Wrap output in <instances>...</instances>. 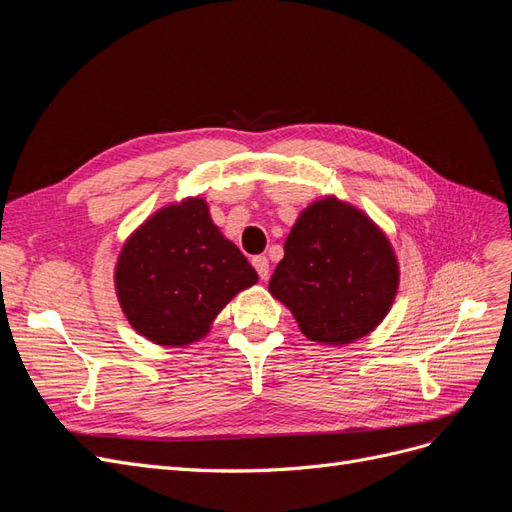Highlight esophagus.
Returning a JSON list of instances; mask_svg holds the SVG:
<instances>
[{
	"label": "esophagus",
	"instance_id": "esophagus-1",
	"mask_svg": "<svg viewBox=\"0 0 512 512\" xmlns=\"http://www.w3.org/2000/svg\"><path fill=\"white\" fill-rule=\"evenodd\" d=\"M252 265H254V269L258 271L260 280H267V277H269V260H267V256H256V258L252 260Z\"/></svg>",
	"mask_w": 512,
	"mask_h": 512
}]
</instances>
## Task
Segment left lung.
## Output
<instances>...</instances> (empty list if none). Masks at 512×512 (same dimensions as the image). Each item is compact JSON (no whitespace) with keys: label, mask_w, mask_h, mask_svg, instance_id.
Masks as SVG:
<instances>
[{"label":"left lung","mask_w":512,"mask_h":512,"mask_svg":"<svg viewBox=\"0 0 512 512\" xmlns=\"http://www.w3.org/2000/svg\"><path fill=\"white\" fill-rule=\"evenodd\" d=\"M399 267L384 232L333 196L309 205L284 243L269 292L312 342L350 344L389 314Z\"/></svg>","instance_id":"1"}]
</instances>
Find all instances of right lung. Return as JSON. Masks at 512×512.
Listing matches in <instances>:
<instances>
[{
	"mask_svg": "<svg viewBox=\"0 0 512 512\" xmlns=\"http://www.w3.org/2000/svg\"><path fill=\"white\" fill-rule=\"evenodd\" d=\"M256 282L254 267L213 224L203 198L153 213L123 245L115 269L123 314L160 346L205 337L224 305Z\"/></svg>",
	"mask_w": 512,
	"mask_h": 512,
	"instance_id": "add662e5",
	"label": "right lung"
}]
</instances>
